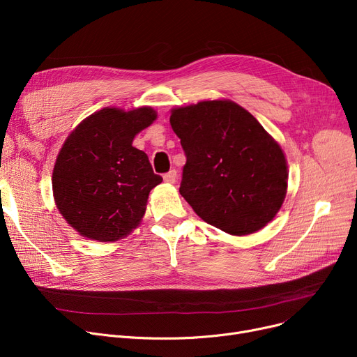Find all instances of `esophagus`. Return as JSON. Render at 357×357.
I'll return each mask as SVG.
<instances>
[{
    "instance_id": "obj_1",
    "label": "esophagus",
    "mask_w": 357,
    "mask_h": 357,
    "mask_svg": "<svg viewBox=\"0 0 357 357\" xmlns=\"http://www.w3.org/2000/svg\"><path fill=\"white\" fill-rule=\"evenodd\" d=\"M163 181L167 182V183H174L176 181V171H175V169H171V171L166 172L163 175Z\"/></svg>"
}]
</instances>
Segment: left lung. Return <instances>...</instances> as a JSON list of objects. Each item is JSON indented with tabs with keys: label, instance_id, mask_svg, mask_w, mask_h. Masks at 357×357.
<instances>
[{
	"label": "left lung",
	"instance_id": "left-lung-1",
	"mask_svg": "<svg viewBox=\"0 0 357 357\" xmlns=\"http://www.w3.org/2000/svg\"><path fill=\"white\" fill-rule=\"evenodd\" d=\"M186 156L181 195L211 226L233 236L265 227L287 194L282 149L231 101H202L172 111Z\"/></svg>",
	"mask_w": 357,
	"mask_h": 357
}]
</instances>
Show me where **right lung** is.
I'll return each instance as SVG.
<instances>
[{
    "label": "right lung",
    "mask_w": 357,
    "mask_h": 357,
    "mask_svg": "<svg viewBox=\"0 0 357 357\" xmlns=\"http://www.w3.org/2000/svg\"><path fill=\"white\" fill-rule=\"evenodd\" d=\"M156 112L104 108L66 139L53 169L61 214L84 237L116 241L140 222L149 192L162 182L143 150L131 146Z\"/></svg>",
    "instance_id": "obj_1"
}]
</instances>
